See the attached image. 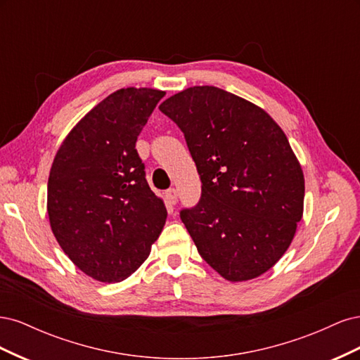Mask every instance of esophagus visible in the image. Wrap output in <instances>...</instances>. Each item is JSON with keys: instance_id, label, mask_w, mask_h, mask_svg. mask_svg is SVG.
<instances>
[{"instance_id": "obj_1", "label": "esophagus", "mask_w": 360, "mask_h": 360, "mask_svg": "<svg viewBox=\"0 0 360 360\" xmlns=\"http://www.w3.org/2000/svg\"><path fill=\"white\" fill-rule=\"evenodd\" d=\"M165 197H167V201L171 204V205H174L177 202V191L176 189H168L167 192H165Z\"/></svg>"}]
</instances>
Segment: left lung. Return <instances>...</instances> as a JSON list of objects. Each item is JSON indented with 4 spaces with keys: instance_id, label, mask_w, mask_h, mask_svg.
Listing matches in <instances>:
<instances>
[{
    "instance_id": "8db88e82",
    "label": "left lung",
    "mask_w": 360,
    "mask_h": 360,
    "mask_svg": "<svg viewBox=\"0 0 360 360\" xmlns=\"http://www.w3.org/2000/svg\"><path fill=\"white\" fill-rule=\"evenodd\" d=\"M159 110L181 129L201 177L200 202L180 212L200 255L231 282L266 274L303 214V171L284 130L212 85L174 94Z\"/></svg>"
}]
</instances>
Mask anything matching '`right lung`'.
I'll return each instance as SVG.
<instances>
[{
	"label": "right lung",
	"mask_w": 360,
	"mask_h": 360,
	"mask_svg": "<svg viewBox=\"0 0 360 360\" xmlns=\"http://www.w3.org/2000/svg\"><path fill=\"white\" fill-rule=\"evenodd\" d=\"M165 91L117 90L63 141L48 180L51 230L72 263L101 282H120L144 263L167 221L135 148Z\"/></svg>",
	"instance_id": "right-lung-1"
}]
</instances>
